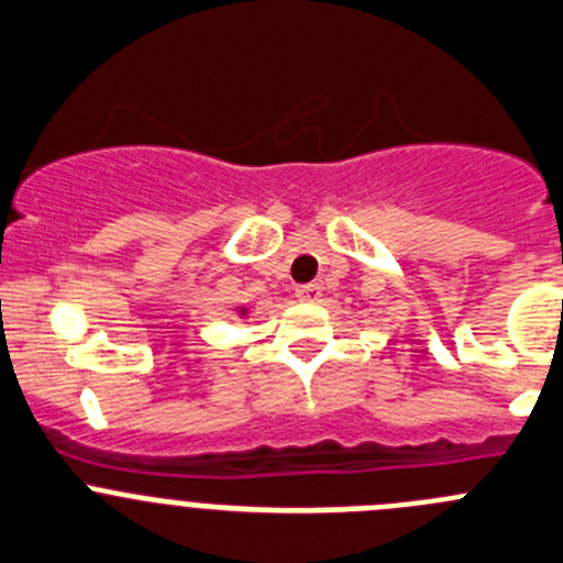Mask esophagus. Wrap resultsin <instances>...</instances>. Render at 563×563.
Instances as JSON below:
<instances>
[{"label":"esophagus","mask_w":563,"mask_h":563,"mask_svg":"<svg viewBox=\"0 0 563 563\" xmlns=\"http://www.w3.org/2000/svg\"><path fill=\"white\" fill-rule=\"evenodd\" d=\"M298 301H318L320 298V285H301L296 287Z\"/></svg>","instance_id":"34e87169"}]
</instances>
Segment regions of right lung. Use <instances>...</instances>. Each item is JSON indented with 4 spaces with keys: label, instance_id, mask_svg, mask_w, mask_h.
I'll list each match as a JSON object with an SVG mask.
<instances>
[{
    "label": "right lung",
    "instance_id": "obj_1",
    "mask_svg": "<svg viewBox=\"0 0 563 563\" xmlns=\"http://www.w3.org/2000/svg\"><path fill=\"white\" fill-rule=\"evenodd\" d=\"M240 314H245V309H240Z\"/></svg>",
    "mask_w": 563,
    "mask_h": 563
}]
</instances>
